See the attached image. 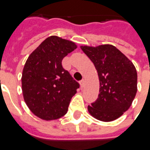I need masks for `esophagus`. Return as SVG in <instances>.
Returning <instances> with one entry per match:
<instances>
[{
  "mask_svg": "<svg viewBox=\"0 0 150 150\" xmlns=\"http://www.w3.org/2000/svg\"><path fill=\"white\" fill-rule=\"evenodd\" d=\"M80 85H81V88H83L85 86V80L84 79H83L81 81H80Z\"/></svg>",
  "mask_w": 150,
  "mask_h": 150,
  "instance_id": "obj_1",
  "label": "esophagus"
}]
</instances>
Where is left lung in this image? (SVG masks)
Wrapping results in <instances>:
<instances>
[{"mask_svg":"<svg viewBox=\"0 0 150 150\" xmlns=\"http://www.w3.org/2000/svg\"><path fill=\"white\" fill-rule=\"evenodd\" d=\"M81 50L93 62L100 79V94L88 105V112L105 122L119 118L131 106L137 91L135 67L112 45L84 46Z\"/></svg>","mask_w":150,"mask_h":150,"instance_id":"1","label":"left lung"}]
</instances>
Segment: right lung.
I'll use <instances>...</instances> for the list:
<instances>
[{"mask_svg":"<svg viewBox=\"0 0 150 150\" xmlns=\"http://www.w3.org/2000/svg\"><path fill=\"white\" fill-rule=\"evenodd\" d=\"M77 48L57 36L43 41L25 64L21 84L25 103L34 115L46 120L64 116L79 83L62 67L63 58Z\"/></svg>","mask_w":150,"mask_h":150,"instance_id":"right-lung-1","label":"right lung"}]
</instances>
